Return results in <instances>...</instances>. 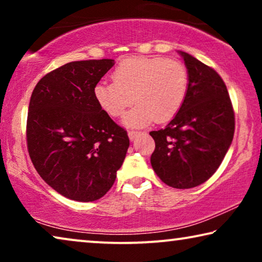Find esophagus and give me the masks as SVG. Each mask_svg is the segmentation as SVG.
<instances>
[{
	"instance_id": "esophagus-1",
	"label": "esophagus",
	"mask_w": 262,
	"mask_h": 262,
	"mask_svg": "<svg viewBox=\"0 0 262 262\" xmlns=\"http://www.w3.org/2000/svg\"><path fill=\"white\" fill-rule=\"evenodd\" d=\"M138 135H141V132H139V131H134V130L128 131V137H130L131 141H134V139L137 137Z\"/></svg>"
}]
</instances>
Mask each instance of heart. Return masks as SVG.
Instances as JSON below:
<instances>
[{"mask_svg":"<svg viewBox=\"0 0 262 262\" xmlns=\"http://www.w3.org/2000/svg\"><path fill=\"white\" fill-rule=\"evenodd\" d=\"M112 80L95 84V100L112 118L124 116L135 100L137 105L124 118L127 126L170 120L184 105L189 87L185 64L166 57H128L113 70Z\"/></svg>","mask_w":262,"mask_h":262,"instance_id":"1","label":"heart"}]
</instances>
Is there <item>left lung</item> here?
<instances>
[{"label": "left lung", "instance_id": "left-lung-1", "mask_svg": "<svg viewBox=\"0 0 262 262\" xmlns=\"http://www.w3.org/2000/svg\"><path fill=\"white\" fill-rule=\"evenodd\" d=\"M189 74L184 105L164 128L151 131V166L164 184L192 188L212 177L235 132V113L224 81L212 68L186 52Z\"/></svg>", "mask_w": 262, "mask_h": 262}]
</instances>
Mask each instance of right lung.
<instances>
[{"mask_svg":"<svg viewBox=\"0 0 262 262\" xmlns=\"http://www.w3.org/2000/svg\"><path fill=\"white\" fill-rule=\"evenodd\" d=\"M113 59L70 62L46 74L31 95L26 125L32 163L67 198L94 202L106 194L126 156L127 132L94 96Z\"/></svg>","mask_w":262,"mask_h":262,"instance_id":"1","label":"right lung"}]
</instances>
